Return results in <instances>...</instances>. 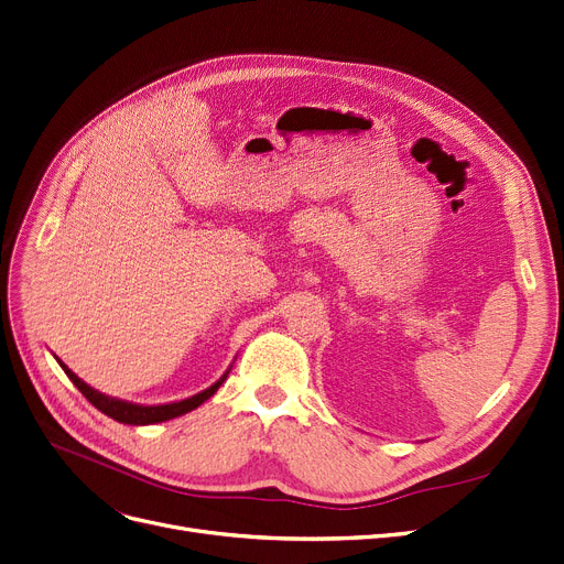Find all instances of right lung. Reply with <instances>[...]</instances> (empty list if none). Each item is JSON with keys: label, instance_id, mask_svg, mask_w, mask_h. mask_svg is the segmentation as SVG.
Wrapping results in <instances>:
<instances>
[{"label": "right lung", "instance_id": "right-lung-1", "mask_svg": "<svg viewBox=\"0 0 564 564\" xmlns=\"http://www.w3.org/2000/svg\"><path fill=\"white\" fill-rule=\"evenodd\" d=\"M59 361V359H57ZM59 366L64 369V373L68 376V380L76 384L83 397L94 405L99 408L104 414H108V417H112L115 422L119 424H131V426H147V424H159V422H167V420H175V417H182V414L195 410L198 405H203L209 397L216 394V389L221 387L230 373V369L218 378L212 387L203 389L200 394H193L184 401H175V403H161V405H140V403H131V401H121V399H115V397H106L101 394V391H96L94 387H89L85 380H80L76 373H73L68 366L64 361H59Z\"/></svg>", "mask_w": 564, "mask_h": 564}]
</instances>
